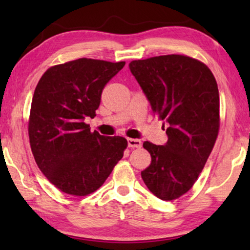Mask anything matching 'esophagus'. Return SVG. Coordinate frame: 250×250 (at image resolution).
<instances>
[{
    "mask_svg": "<svg viewBox=\"0 0 250 250\" xmlns=\"http://www.w3.org/2000/svg\"><path fill=\"white\" fill-rule=\"evenodd\" d=\"M127 145L131 148H141L142 142L138 139H127Z\"/></svg>",
    "mask_w": 250,
    "mask_h": 250,
    "instance_id": "1",
    "label": "esophagus"
}]
</instances>
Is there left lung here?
I'll use <instances>...</instances> for the list:
<instances>
[{
  "mask_svg": "<svg viewBox=\"0 0 250 250\" xmlns=\"http://www.w3.org/2000/svg\"><path fill=\"white\" fill-rule=\"evenodd\" d=\"M128 67L168 136L164 146L143 143L151 164L141 176L156 197L174 200L192 188L216 141L217 83L206 64L179 54L134 60Z\"/></svg>",
  "mask_w": 250,
  "mask_h": 250,
  "instance_id": "left-lung-1",
  "label": "left lung"
}]
</instances>
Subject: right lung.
<instances>
[{
    "mask_svg": "<svg viewBox=\"0 0 250 250\" xmlns=\"http://www.w3.org/2000/svg\"><path fill=\"white\" fill-rule=\"evenodd\" d=\"M125 66L82 58L47 69L30 107L28 134L34 158L62 192L86 196L100 188L124 156L127 141L104 136L85 124L100 105L105 84Z\"/></svg>",
    "mask_w": 250,
    "mask_h": 250,
    "instance_id": "obj_1",
    "label": "right lung"
}]
</instances>
